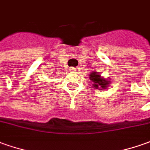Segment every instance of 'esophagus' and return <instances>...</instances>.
I'll use <instances>...</instances> for the list:
<instances>
[{"label":"esophagus","instance_id":"1","mask_svg":"<svg viewBox=\"0 0 150 150\" xmlns=\"http://www.w3.org/2000/svg\"><path fill=\"white\" fill-rule=\"evenodd\" d=\"M71 70V71H75V67H72Z\"/></svg>","mask_w":150,"mask_h":150}]
</instances>
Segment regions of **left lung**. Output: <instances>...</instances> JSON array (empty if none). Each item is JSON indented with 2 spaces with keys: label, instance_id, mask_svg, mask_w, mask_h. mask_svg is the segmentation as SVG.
I'll list each match as a JSON object with an SVG mask.
<instances>
[{
  "label": "left lung",
  "instance_id": "left-lung-1",
  "mask_svg": "<svg viewBox=\"0 0 150 150\" xmlns=\"http://www.w3.org/2000/svg\"><path fill=\"white\" fill-rule=\"evenodd\" d=\"M89 79L92 80L93 82V87L95 88H98L99 86H101L102 88H107V86L109 84L110 81L107 80V79H102L101 75L99 74H98L96 72H93L89 75Z\"/></svg>",
  "mask_w": 150,
  "mask_h": 150
}]
</instances>
